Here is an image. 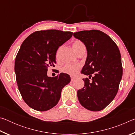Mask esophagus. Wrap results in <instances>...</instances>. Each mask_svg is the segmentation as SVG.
Listing matches in <instances>:
<instances>
[{
	"instance_id": "esophagus-1",
	"label": "esophagus",
	"mask_w": 135,
	"mask_h": 135,
	"mask_svg": "<svg viewBox=\"0 0 135 135\" xmlns=\"http://www.w3.org/2000/svg\"><path fill=\"white\" fill-rule=\"evenodd\" d=\"M75 80H76V78H75V77H71V81H74Z\"/></svg>"
}]
</instances>
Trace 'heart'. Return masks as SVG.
<instances>
[{"label":"heart","instance_id":"1","mask_svg":"<svg viewBox=\"0 0 135 135\" xmlns=\"http://www.w3.org/2000/svg\"><path fill=\"white\" fill-rule=\"evenodd\" d=\"M84 46V44L80 40H76L73 44V49L77 53L81 47ZM81 68V64L79 63L67 64L62 68V71L72 76H75L78 74Z\"/></svg>","mask_w":135,"mask_h":135}]
</instances>
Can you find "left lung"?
Returning <instances> with one entry per match:
<instances>
[{"instance_id":"obj_1","label":"left lung","mask_w":135,"mask_h":135,"mask_svg":"<svg viewBox=\"0 0 135 135\" xmlns=\"http://www.w3.org/2000/svg\"><path fill=\"white\" fill-rule=\"evenodd\" d=\"M73 36L84 43L88 53L81 73L89 78L83 79L84 86L77 91L79 100L89 110H102L117 95L122 78L119 49L113 39L101 31H80Z\"/></svg>"}]
</instances>
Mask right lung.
<instances>
[{
	"label": "right lung",
	"mask_w": 135,
	"mask_h": 135,
	"mask_svg": "<svg viewBox=\"0 0 135 135\" xmlns=\"http://www.w3.org/2000/svg\"><path fill=\"white\" fill-rule=\"evenodd\" d=\"M73 34L57 30L37 31L22 42L15 58V72L22 99L31 108L45 111L53 108L63 88L70 82L67 74L51 77L47 72L49 67H54L58 47Z\"/></svg>",
	"instance_id": "obj_1"
}]
</instances>
